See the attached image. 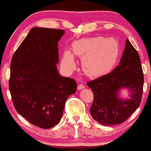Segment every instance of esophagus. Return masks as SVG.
Returning a JSON list of instances; mask_svg holds the SVG:
<instances>
[{
  "mask_svg": "<svg viewBox=\"0 0 151 151\" xmlns=\"http://www.w3.org/2000/svg\"><path fill=\"white\" fill-rule=\"evenodd\" d=\"M85 88V86L83 85V84H79L78 86H77V89H78V90H81V89H84Z\"/></svg>",
  "mask_w": 151,
  "mask_h": 151,
  "instance_id": "34e87169",
  "label": "esophagus"
}]
</instances>
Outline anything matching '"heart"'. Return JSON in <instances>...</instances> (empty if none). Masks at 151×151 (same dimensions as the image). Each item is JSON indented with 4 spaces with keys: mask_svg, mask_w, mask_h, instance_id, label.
Listing matches in <instances>:
<instances>
[{
    "mask_svg": "<svg viewBox=\"0 0 151 151\" xmlns=\"http://www.w3.org/2000/svg\"><path fill=\"white\" fill-rule=\"evenodd\" d=\"M73 52L82 58V67L89 76L97 77L108 73L116 63L119 49L116 41L104 37H93L78 40L73 44ZM62 66L65 70L75 66L73 54L63 53Z\"/></svg>",
    "mask_w": 151,
    "mask_h": 151,
    "instance_id": "1",
    "label": "heart"
}]
</instances>
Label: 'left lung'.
<instances>
[{"instance_id":"obj_1","label":"left lung","mask_w":151,"mask_h":151,"mask_svg":"<svg viewBox=\"0 0 151 151\" xmlns=\"http://www.w3.org/2000/svg\"><path fill=\"white\" fill-rule=\"evenodd\" d=\"M144 76L139 54L127 39L119 65L110 73L89 81L93 93L90 113L93 119L105 126L123 123L139 107L142 99ZM127 88L131 99L118 98V91Z\"/></svg>"}]
</instances>
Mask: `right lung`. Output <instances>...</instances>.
I'll list each match as a JSON object with an SVG mask.
<instances>
[{"label": "right lung", "instance_id": "right-lung-1", "mask_svg": "<svg viewBox=\"0 0 151 151\" xmlns=\"http://www.w3.org/2000/svg\"><path fill=\"white\" fill-rule=\"evenodd\" d=\"M65 31L35 27L16 50L9 89L14 108L35 126L50 129L59 123L65 102L76 90L73 78L58 72V43Z\"/></svg>", "mask_w": 151, "mask_h": 151}]
</instances>
